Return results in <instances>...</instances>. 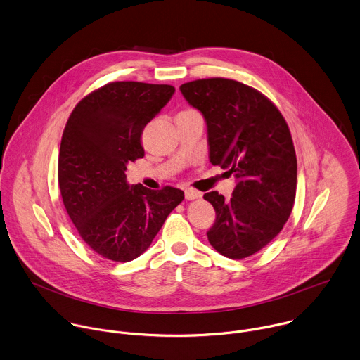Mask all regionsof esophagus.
Listing matches in <instances>:
<instances>
[{
    "mask_svg": "<svg viewBox=\"0 0 360 360\" xmlns=\"http://www.w3.org/2000/svg\"><path fill=\"white\" fill-rule=\"evenodd\" d=\"M200 196H202L200 192L196 191V189H193V188H186V189H185V198H186L188 200H193V199H198V198H200Z\"/></svg>",
    "mask_w": 360,
    "mask_h": 360,
    "instance_id": "obj_1",
    "label": "esophagus"
}]
</instances>
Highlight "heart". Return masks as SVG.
Returning <instances> with one entry per match:
<instances>
[{"label":"heart","instance_id":"obj_1","mask_svg":"<svg viewBox=\"0 0 360 360\" xmlns=\"http://www.w3.org/2000/svg\"><path fill=\"white\" fill-rule=\"evenodd\" d=\"M191 110H192V109H186V110H182L181 113H184V112H191Z\"/></svg>","mask_w":360,"mask_h":360}]
</instances>
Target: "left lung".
Listing matches in <instances>:
<instances>
[{
  "instance_id": "left-lung-1",
  "label": "left lung",
  "mask_w": 360,
  "mask_h": 360,
  "mask_svg": "<svg viewBox=\"0 0 360 360\" xmlns=\"http://www.w3.org/2000/svg\"><path fill=\"white\" fill-rule=\"evenodd\" d=\"M207 124L209 158L233 174V198L203 195L216 210L207 231L212 247L231 259L254 255L288 221L296 198L297 160L289 126L264 94L229 78H205L179 86Z\"/></svg>"
}]
</instances>
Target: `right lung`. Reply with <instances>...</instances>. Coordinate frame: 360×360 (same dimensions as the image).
Listing matches in <instances>:
<instances>
[{"mask_svg": "<svg viewBox=\"0 0 360 360\" xmlns=\"http://www.w3.org/2000/svg\"><path fill=\"white\" fill-rule=\"evenodd\" d=\"M167 84L109 82L71 112L60 144L58 186L79 237L101 257L129 262L184 200L172 186H129L126 165L144 157L141 133L174 95Z\"/></svg>", "mask_w": 360, "mask_h": 360, "instance_id": "right-lung-1", "label": "right lung"}]
</instances>
